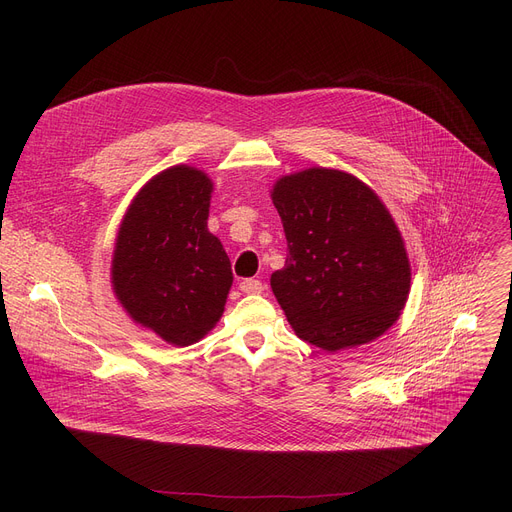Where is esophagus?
I'll return each instance as SVG.
<instances>
[{
    "instance_id": "esophagus-1",
    "label": "esophagus",
    "mask_w": 512,
    "mask_h": 512,
    "mask_svg": "<svg viewBox=\"0 0 512 512\" xmlns=\"http://www.w3.org/2000/svg\"><path fill=\"white\" fill-rule=\"evenodd\" d=\"M240 290L247 292V294H259L263 290V282L255 280V278H247L240 282Z\"/></svg>"
}]
</instances>
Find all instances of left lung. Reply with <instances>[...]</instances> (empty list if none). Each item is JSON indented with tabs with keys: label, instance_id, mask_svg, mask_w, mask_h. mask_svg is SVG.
I'll return each instance as SVG.
<instances>
[{
	"label": "left lung",
	"instance_id": "obj_1",
	"mask_svg": "<svg viewBox=\"0 0 512 512\" xmlns=\"http://www.w3.org/2000/svg\"><path fill=\"white\" fill-rule=\"evenodd\" d=\"M288 257L272 290L292 330L324 351L382 336L405 309L411 265L392 215L359 178L311 168L276 182Z\"/></svg>",
	"mask_w": 512,
	"mask_h": 512
}]
</instances>
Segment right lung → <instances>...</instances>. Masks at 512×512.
<instances>
[{
    "label": "right lung",
    "mask_w": 512,
    "mask_h": 512,
    "mask_svg": "<svg viewBox=\"0 0 512 512\" xmlns=\"http://www.w3.org/2000/svg\"><path fill=\"white\" fill-rule=\"evenodd\" d=\"M211 180L174 166L128 207L112 261L118 301L137 324L176 346L203 338L224 313L230 259L207 230Z\"/></svg>",
    "instance_id": "obj_1"
}]
</instances>
